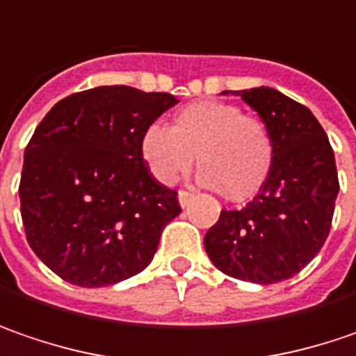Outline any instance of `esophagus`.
I'll use <instances>...</instances> for the list:
<instances>
[{
	"label": "esophagus",
	"instance_id": "obj_1",
	"mask_svg": "<svg viewBox=\"0 0 356 356\" xmlns=\"http://www.w3.org/2000/svg\"><path fill=\"white\" fill-rule=\"evenodd\" d=\"M192 198H194V196H192L190 192H186V190H180V192H178V202H180L182 208H186V206L192 202Z\"/></svg>",
	"mask_w": 356,
	"mask_h": 356
}]
</instances>
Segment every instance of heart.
<instances>
[{
  "mask_svg": "<svg viewBox=\"0 0 356 356\" xmlns=\"http://www.w3.org/2000/svg\"><path fill=\"white\" fill-rule=\"evenodd\" d=\"M140 154L162 184H174L194 166L198 154L200 184L222 188L230 200H246L264 186L275 142L266 124L244 116L234 104L194 102L174 118V128L152 122L142 134Z\"/></svg>",
  "mask_w": 356,
  "mask_h": 356,
  "instance_id": "heart-1",
  "label": "heart"
}]
</instances>
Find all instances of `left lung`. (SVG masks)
Instances as JSON below:
<instances>
[{
    "mask_svg": "<svg viewBox=\"0 0 356 356\" xmlns=\"http://www.w3.org/2000/svg\"><path fill=\"white\" fill-rule=\"evenodd\" d=\"M230 94L266 124L275 162L252 202L220 212L206 232V254L224 275L275 284L300 273L329 236L339 194L334 152L311 110L275 88Z\"/></svg>",
    "mask_w": 356,
    "mask_h": 356,
    "instance_id": "obj_1",
    "label": "left lung"
}]
</instances>
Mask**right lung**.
<instances>
[{"label": "right lung", "instance_id": "add662e5", "mask_svg": "<svg viewBox=\"0 0 356 356\" xmlns=\"http://www.w3.org/2000/svg\"><path fill=\"white\" fill-rule=\"evenodd\" d=\"M178 99L99 86L60 99L24 154L22 220L31 250L63 280L98 289L142 273L178 194L146 166L142 134Z\"/></svg>", "mask_w": 356, "mask_h": 356}]
</instances>
